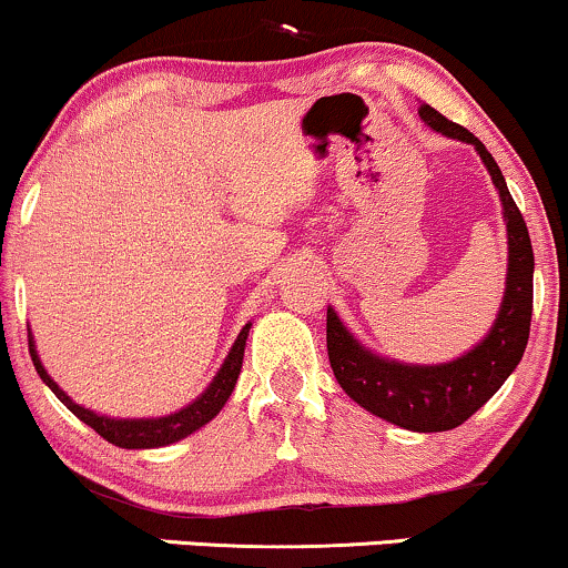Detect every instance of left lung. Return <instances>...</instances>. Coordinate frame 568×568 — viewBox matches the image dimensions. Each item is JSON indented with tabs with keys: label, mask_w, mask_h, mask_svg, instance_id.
I'll return each mask as SVG.
<instances>
[{
	"label": "left lung",
	"mask_w": 568,
	"mask_h": 568,
	"mask_svg": "<svg viewBox=\"0 0 568 568\" xmlns=\"http://www.w3.org/2000/svg\"><path fill=\"white\" fill-rule=\"evenodd\" d=\"M419 118L433 131L471 143L483 156L504 204L508 231L506 293L490 333L475 348L448 364H400L364 348L346 325L327 308V356L343 390L379 419L414 433H445L464 425L479 406L495 396L506 377L521 362L532 322V272L535 254L527 222L514 204L504 172L475 133L450 123L429 104L419 106Z\"/></svg>",
	"instance_id": "left-lung-1"
}]
</instances>
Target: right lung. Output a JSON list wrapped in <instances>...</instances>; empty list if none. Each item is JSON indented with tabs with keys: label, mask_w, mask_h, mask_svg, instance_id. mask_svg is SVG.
Instances as JSON below:
<instances>
[{
	"label": "right lung",
	"mask_w": 568,
	"mask_h": 568,
	"mask_svg": "<svg viewBox=\"0 0 568 568\" xmlns=\"http://www.w3.org/2000/svg\"><path fill=\"white\" fill-rule=\"evenodd\" d=\"M248 327H251V322L241 329L239 337H235L231 354L225 356V362H222V367L217 375H214L210 387H206V390L201 393L193 404L183 406L181 412L168 414V416H156V419H114V416H104V414L91 412V408L78 406L75 400L70 398L68 393H64L62 387L47 375L44 364H41L39 354H36L33 337H28V348H31L33 367H36V372H39V377L49 385V390H52L54 396L60 398L62 404L83 422V425L97 429V435H102L106 443L118 445V448H162V445L178 443V440H183V437H189L191 433H196L199 427H204L206 422H212L214 416L220 414V408L225 406L227 398H231L235 379H239V375H241L243 348H246Z\"/></svg>",
	"instance_id": "add662e5"
}]
</instances>
